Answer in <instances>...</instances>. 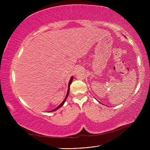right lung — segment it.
<instances>
[{"label": "right lung", "mask_w": 150, "mask_h": 150, "mask_svg": "<svg viewBox=\"0 0 150 150\" xmlns=\"http://www.w3.org/2000/svg\"><path fill=\"white\" fill-rule=\"evenodd\" d=\"M72 79H73V76L71 77V79H70L69 82V84H68L67 92V94H66V97H65V98H64V101H63L60 104V105H59L56 108H55V109H54V110H52V111H56V110H58L59 108H60L61 106H63V104H64V103H65V101H66V99H67V96H68V95H69V89H70V88H70V85H71V83H72Z\"/></svg>", "instance_id": "1"}]
</instances>
